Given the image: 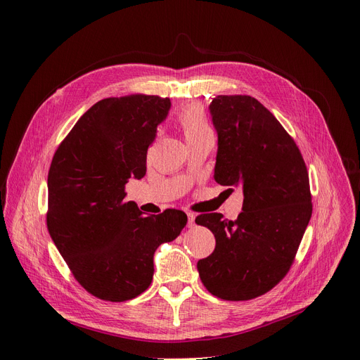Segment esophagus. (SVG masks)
I'll return each mask as SVG.
<instances>
[{
  "instance_id": "esophagus-1",
  "label": "esophagus",
  "mask_w": 360,
  "mask_h": 360,
  "mask_svg": "<svg viewBox=\"0 0 360 360\" xmlns=\"http://www.w3.org/2000/svg\"><path fill=\"white\" fill-rule=\"evenodd\" d=\"M186 214H188V226H189V228L195 226V214L191 213V212H188Z\"/></svg>"
}]
</instances>
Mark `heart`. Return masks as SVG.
<instances>
[{
	"label": "heart",
	"instance_id": "heart-1",
	"mask_svg": "<svg viewBox=\"0 0 360 360\" xmlns=\"http://www.w3.org/2000/svg\"><path fill=\"white\" fill-rule=\"evenodd\" d=\"M177 122L186 141L210 132L209 124H207V118L200 105H189L183 108L179 112Z\"/></svg>",
	"mask_w": 360,
	"mask_h": 360
}]
</instances>
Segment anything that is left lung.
<instances>
[{"label": "left lung", "instance_id": "left-lung-1", "mask_svg": "<svg viewBox=\"0 0 360 360\" xmlns=\"http://www.w3.org/2000/svg\"><path fill=\"white\" fill-rule=\"evenodd\" d=\"M209 110L217 132L213 177L242 188L243 209L236 221L197 216L216 238L198 274L216 297L255 299L287 275L296 257L312 214L308 171L294 139L254 97L217 96Z\"/></svg>", "mask_w": 360, "mask_h": 360}]
</instances>
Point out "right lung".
<instances>
[{
	"label": "right lung",
	"instance_id": "add662e5",
	"mask_svg": "<svg viewBox=\"0 0 360 360\" xmlns=\"http://www.w3.org/2000/svg\"><path fill=\"white\" fill-rule=\"evenodd\" d=\"M168 97L130 94L94 103L58 146L48 174V231L75 279L108 302L130 300L153 279V255L188 222L181 210L143 216L126 201L146 176L147 150Z\"/></svg>",
	"mask_w": 360,
	"mask_h": 360
}]
</instances>
